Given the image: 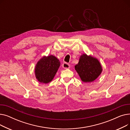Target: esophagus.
<instances>
[{
    "label": "esophagus",
    "instance_id": "obj_1",
    "mask_svg": "<svg viewBox=\"0 0 130 130\" xmlns=\"http://www.w3.org/2000/svg\"><path fill=\"white\" fill-rule=\"evenodd\" d=\"M62 66L64 69H69L70 68V65L67 63H64L62 64Z\"/></svg>",
    "mask_w": 130,
    "mask_h": 130
}]
</instances>
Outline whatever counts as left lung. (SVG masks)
Segmentation results:
<instances>
[{
  "instance_id": "left-lung-1",
  "label": "left lung",
  "mask_w": 130,
  "mask_h": 130,
  "mask_svg": "<svg viewBox=\"0 0 130 130\" xmlns=\"http://www.w3.org/2000/svg\"><path fill=\"white\" fill-rule=\"evenodd\" d=\"M75 69L83 82L91 83L96 79L102 71L100 61L96 58L84 54L80 56Z\"/></svg>"
}]
</instances>
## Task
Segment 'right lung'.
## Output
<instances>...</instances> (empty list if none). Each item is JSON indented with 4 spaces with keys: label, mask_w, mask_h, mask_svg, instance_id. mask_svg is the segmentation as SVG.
<instances>
[{
    "label": "right lung",
    "mask_w": 130,
    "mask_h": 130,
    "mask_svg": "<svg viewBox=\"0 0 130 130\" xmlns=\"http://www.w3.org/2000/svg\"><path fill=\"white\" fill-rule=\"evenodd\" d=\"M60 61L55 56H44L38 61L35 69V76L40 83L47 84L54 78L60 66Z\"/></svg>",
    "instance_id": "right-lung-1"
}]
</instances>
